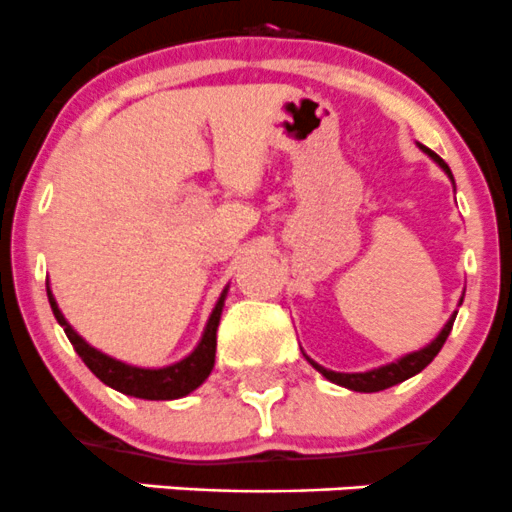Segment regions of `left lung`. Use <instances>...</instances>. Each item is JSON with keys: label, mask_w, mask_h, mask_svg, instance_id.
Segmentation results:
<instances>
[{"label": "left lung", "mask_w": 512, "mask_h": 512, "mask_svg": "<svg viewBox=\"0 0 512 512\" xmlns=\"http://www.w3.org/2000/svg\"><path fill=\"white\" fill-rule=\"evenodd\" d=\"M421 148H423V153H428V156L436 160V163L441 165L443 170H446L448 178L453 180L451 168H448V165L443 163V158H438L436 153L428 151L426 146H421ZM456 314L458 312H453V317L448 319L446 327L441 329V334H438V337L433 339V342L428 344V347H423V349H418V352H411V354L401 356V359L391 361V364H386V366H379V369L361 371V374H339V371L324 369V366H319L317 361H312V359H309V356H307V359H309V364H312L314 369H317L319 374L324 376V379H329V381H332V384L344 386V389L361 391V394H374V391H384V389H389V386H396V384H401V381H406V379H411V376H416L418 371H423L428 364H431L433 359H436V354L441 352V347H443V344H446L448 334H451L453 322H456Z\"/></svg>", "instance_id": "obj_1"}]
</instances>
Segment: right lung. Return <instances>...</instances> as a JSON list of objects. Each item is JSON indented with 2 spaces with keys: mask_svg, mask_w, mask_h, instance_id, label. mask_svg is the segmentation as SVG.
Instances as JSON below:
<instances>
[{
  "mask_svg": "<svg viewBox=\"0 0 512 512\" xmlns=\"http://www.w3.org/2000/svg\"><path fill=\"white\" fill-rule=\"evenodd\" d=\"M46 294H49L51 312H54L56 322L64 327L66 337H69V342L74 344L76 354L84 359V364L94 371L103 384L121 391V394L136 396V399H148V401L180 399V396H188L190 391L198 389V386L208 379L210 371H213L215 347H218V324H220V314H223L227 287L223 289V294H220L218 304H215L213 314H210L208 324H205L203 339H200L198 347L193 349V354L175 361V364L163 366V369H141V366L123 364V361L113 359V356L98 352V349L91 347L89 342H84V339L71 329V324L66 322L64 314H61L51 289H46Z\"/></svg>",
  "mask_w": 512,
  "mask_h": 512,
  "instance_id": "obj_1",
  "label": "right lung"
}]
</instances>
